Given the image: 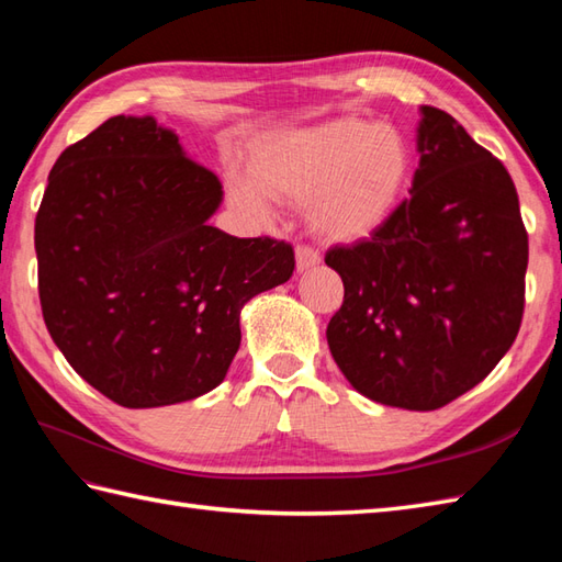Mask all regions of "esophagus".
I'll use <instances>...</instances> for the list:
<instances>
[{"label": "esophagus", "mask_w": 562, "mask_h": 562, "mask_svg": "<svg viewBox=\"0 0 562 562\" xmlns=\"http://www.w3.org/2000/svg\"><path fill=\"white\" fill-rule=\"evenodd\" d=\"M294 256H296V272H306L308 268H314V266H318V262H321L318 250L308 248V246H296Z\"/></svg>", "instance_id": "esophagus-1"}]
</instances>
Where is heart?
<instances>
[{
  "label": "heart",
  "instance_id": "b5f03b06",
  "mask_svg": "<svg viewBox=\"0 0 562 562\" xmlns=\"http://www.w3.org/2000/svg\"><path fill=\"white\" fill-rule=\"evenodd\" d=\"M411 139L398 127L333 117L290 130L254 151L250 176L232 173V207L250 220L274 217V202H304L312 232L328 244L372 238L413 181Z\"/></svg>",
  "mask_w": 562,
  "mask_h": 562
}]
</instances>
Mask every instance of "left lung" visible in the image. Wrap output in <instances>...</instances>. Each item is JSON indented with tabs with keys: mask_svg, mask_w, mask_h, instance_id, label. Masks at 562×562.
<instances>
[{
	"mask_svg": "<svg viewBox=\"0 0 562 562\" xmlns=\"http://www.w3.org/2000/svg\"><path fill=\"white\" fill-rule=\"evenodd\" d=\"M420 115L411 198L372 238L326 254L345 284L326 338L362 396L437 411L515 342L529 236L503 161L449 113Z\"/></svg>",
	"mask_w": 562,
	"mask_h": 562,
	"instance_id": "obj_1",
	"label": "left lung"
}]
</instances>
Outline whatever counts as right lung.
Here are the masks:
<instances>
[{
  "mask_svg": "<svg viewBox=\"0 0 562 562\" xmlns=\"http://www.w3.org/2000/svg\"><path fill=\"white\" fill-rule=\"evenodd\" d=\"M222 195L151 115H115L55 161L35 217L43 318L113 403L159 408L220 386L241 308L292 278L290 244L210 226Z\"/></svg>",
  "mask_w": 562,
  "mask_h": 562,
  "instance_id": "1",
  "label": "right lung"
}]
</instances>
